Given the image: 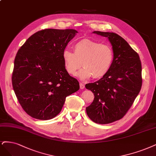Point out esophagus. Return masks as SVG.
Instances as JSON below:
<instances>
[{"mask_svg": "<svg viewBox=\"0 0 156 156\" xmlns=\"http://www.w3.org/2000/svg\"><path fill=\"white\" fill-rule=\"evenodd\" d=\"M79 85H80V88L81 89V90H83V89L85 88V86H84V84L83 83H80Z\"/></svg>", "mask_w": 156, "mask_h": 156, "instance_id": "34e87169", "label": "esophagus"}]
</instances>
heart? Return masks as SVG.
<instances>
[{
  "instance_id": "b5f03b06",
  "label": "heart",
  "mask_w": 156,
  "mask_h": 156,
  "mask_svg": "<svg viewBox=\"0 0 156 156\" xmlns=\"http://www.w3.org/2000/svg\"><path fill=\"white\" fill-rule=\"evenodd\" d=\"M62 56L66 70L72 76L76 74L82 62L83 68L78 73L81 79L104 76L114 60V53L110 46L90 39L79 41L74 45V52L65 49Z\"/></svg>"
}]
</instances>
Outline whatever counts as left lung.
Listing matches in <instances>:
<instances>
[{
  "instance_id": "left-lung-1",
  "label": "left lung",
  "mask_w": 156,
  "mask_h": 156,
  "mask_svg": "<svg viewBox=\"0 0 156 156\" xmlns=\"http://www.w3.org/2000/svg\"><path fill=\"white\" fill-rule=\"evenodd\" d=\"M92 33L108 38L112 46L114 60L103 77L85 85L95 96L86 110L94 122L108 124L121 119L126 114L140 92L141 63L139 55L119 35L99 31Z\"/></svg>"
}]
</instances>
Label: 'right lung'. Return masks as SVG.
<instances>
[{
  "label": "right lung",
  "instance_id": "obj_1",
  "mask_svg": "<svg viewBox=\"0 0 156 156\" xmlns=\"http://www.w3.org/2000/svg\"><path fill=\"white\" fill-rule=\"evenodd\" d=\"M77 33L73 29L39 31L26 40L16 55L13 90L23 110L35 119L55 117L66 97L79 90L78 80L66 70L62 56Z\"/></svg>",
  "mask_w": 156,
  "mask_h": 156
}]
</instances>
